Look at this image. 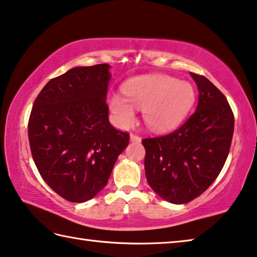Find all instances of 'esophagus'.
Here are the masks:
<instances>
[{"instance_id":"1","label":"esophagus","mask_w":257,"mask_h":257,"mask_svg":"<svg viewBox=\"0 0 257 257\" xmlns=\"http://www.w3.org/2000/svg\"><path fill=\"white\" fill-rule=\"evenodd\" d=\"M130 139H131L132 142H141V138L137 136V134H131V137H130Z\"/></svg>"}]
</instances>
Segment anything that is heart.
Masks as SVG:
<instances>
[{
  "instance_id": "obj_1",
  "label": "heart",
  "mask_w": 257,
  "mask_h": 257,
  "mask_svg": "<svg viewBox=\"0 0 257 257\" xmlns=\"http://www.w3.org/2000/svg\"><path fill=\"white\" fill-rule=\"evenodd\" d=\"M124 96L112 94L109 108L120 127H130L136 119L132 107L142 108L145 123L155 131H167L181 124L195 101L194 87L187 81L157 74L138 76L121 88Z\"/></svg>"
}]
</instances>
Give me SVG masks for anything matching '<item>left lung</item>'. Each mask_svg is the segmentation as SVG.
<instances>
[{"label":"left lung","instance_id":"obj_1","mask_svg":"<svg viewBox=\"0 0 257 257\" xmlns=\"http://www.w3.org/2000/svg\"><path fill=\"white\" fill-rule=\"evenodd\" d=\"M191 75L200 92L196 110L175 131L142 140L148 183L175 204L194 200L217 179L229 155L235 126L224 94L205 76Z\"/></svg>","mask_w":257,"mask_h":257}]
</instances>
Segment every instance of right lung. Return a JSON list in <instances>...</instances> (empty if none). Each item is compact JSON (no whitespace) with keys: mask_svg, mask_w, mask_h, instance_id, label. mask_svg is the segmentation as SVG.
<instances>
[{"mask_svg":"<svg viewBox=\"0 0 257 257\" xmlns=\"http://www.w3.org/2000/svg\"><path fill=\"white\" fill-rule=\"evenodd\" d=\"M109 65L79 66L49 80L28 121L31 156L47 185L74 203L92 199L109 179L130 134L108 120Z\"/></svg>","mask_w":257,"mask_h":257,"instance_id":"add662e5","label":"right lung"}]
</instances>
